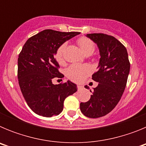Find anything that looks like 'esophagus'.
<instances>
[{
    "label": "esophagus",
    "mask_w": 146,
    "mask_h": 146,
    "mask_svg": "<svg viewBox=\"0 0 146 146\" xmlns=\"http://www.w3.org/2000/svg\"><path fill=\"white\" fill-rule=\"evenodd\" d=\"M82 88H83V86H82V85H78V86H77V88L78 89H82Z\"/></svg>",
    "instance_id": "34e87169"
}]
</instances>
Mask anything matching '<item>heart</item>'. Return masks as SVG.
Wrapping results in <instances>:
<instances>
[{"instance_id":"b5f03b06","label":"heart","mask_w":146,"mask_h":146,"mask_svg":"<svg viewBox=\"0 0 146 146\" xmlns=\"http://www.w3.org/2000/svg\"><path fill=\"white\" fill-rule=\"evenodd\" d=\"M77 42L80 47L82 52L86 55H90L95 50V44L94 42L87 37L82 36L77 40ZM66 44L63 43L58 47L55 52V58L59 64H63L64 60V52ZM91 69L88 65L83 64H72L66 69V76L68 78L74 82H82L86 77L91 74Z\"/></svg>"}]
</instances>
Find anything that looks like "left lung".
<instances>
[{
  "label": "left lung",
  "instance_id": "1",
  "mask_svg": "<svg viewBox=\"0 0 146 146\" xmlns=\"http://www.w3.org/2000/svg\"><path fill=\"white\" fill-rule=\"evenodd\" d=\"M86 36L99 49V69L92 75V79L99 83L93 92L91 91V99L81 102L80 108L86 117L96 118L111 112L120 101L127 82L130 63L126 47L114 36L104 33Z\"/></svg>",
  "mask_w": 146,
  "mask_h": 146
}]
</instances>
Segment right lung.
Here are the masks:
<instances>
[{
    "instance_id": "add662e5",
    "label": "right lung",
    "mask_w": 146,
    "mask_h": 146,
    "mask_svg": "<svg viewBox=\"0 0 146 146\" xmlns=\"http://www.w3.org/2000/svg\"><path fill=\"white\" fill-rule=\"evenodd\" d=\"M79 33L44 30L23 46L18 57V82L25 102L35 113L44 117L58 115L64 109L66 98L77 91L69 80L58 85L52 84V80L64 77L54 57L58 47Z\"/></svg>"
}]
</instances>
